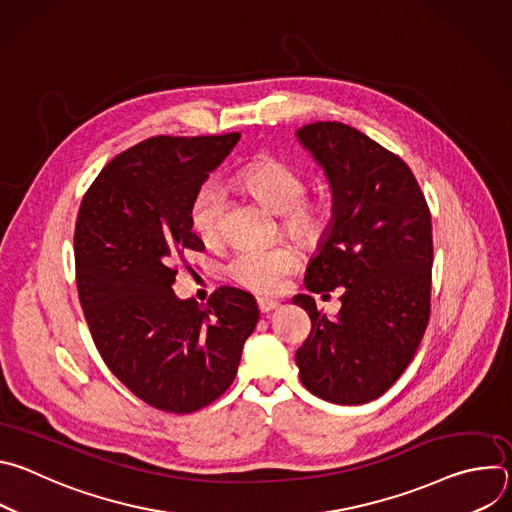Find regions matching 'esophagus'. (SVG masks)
I'll list each match as a JSON object with an SVG mask.
<instances>
[{
  "mask_svg": "<svg viewBox=\"0 0 512 512\" xmlns=\"http://www.w3.org/2000/svg\"><path fill=\"white\" fill-rule=\"evenodd\" d=\"M257 308H259L261 314H269V312H273V310L279 308V302L269 300V298H257Z\"/></svg>",
  "mask_w": 512,
  "mask_h": 512,
  "instance_id": "1",
  "label": "esophagus"
}]
</instances>
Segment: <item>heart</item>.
Listing matches in <instances>:
<instances>
[{
	"label": "heart",
	"mask_w": 512,
	"mask_h": 512,
	"mask_svg": "<svg viewBox=\"0 0 512 512\" xmlns=\"http://www.w3.org/2000/svg\"><path fill=\"white\" fill-rule=\"evenodd\" d=\"M241 182L255 192L269 208L281 212V227L294 239L314 245L330 225V208L324 200L304 198L306 178L285 162H253L239 174ZM227 206L225 186L216 180H204L190 202L188 218L192 231L204 243H216L223 237V216ZM300 255L291 243H273L265 247H239L229 263L227 275L255 294L277 291L285 277L296 271Z\"/></svg>",
	"instance_id": "heart-1"
}]
</instances>
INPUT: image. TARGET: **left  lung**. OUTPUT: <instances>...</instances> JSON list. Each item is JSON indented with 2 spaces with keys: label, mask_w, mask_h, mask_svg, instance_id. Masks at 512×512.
<instances>
[{
  "label": "left lung",
  "mask_w": 512,
  "mask_h": 512,
  "mask_svg": "<svg viewBox=\"0 0 512 512\" xmlns=\"http://www.w3.org/2000/svg\"><path fill=\"white\" fill-rule=\"evenodd\" d=\"M296 135L332 188V221L306 289L342 287L336 318L318 312L312 296L294 298L312 320L296 352L300 379L324 401L369 403L403 375L429 322L431 214L409 166L369 135L338 121Z\"/></svg>",
  "instance_id": "obj_1"
}]
</instances>
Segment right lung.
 I'll use <instances>...</instances> for the list:
<instances>
[{"label": "right lung", "instance_id": "1", "mask_svg": "<svg viewBox=\"0 0 512 512\" xmlns=\"http://www.w3.org/2000/svg\"><path fill=\"white\" fill-rule=\"evenodd\" d=\"M241 133L145 139L87 190L75 227L79 300L109 371L141 401L192 413L235 381L255 298L223 285L204 306L176 298V265L204 245L190 202Z\"/></svg>", "mask_w": 512, "mask_h": 512}]
</instances>
